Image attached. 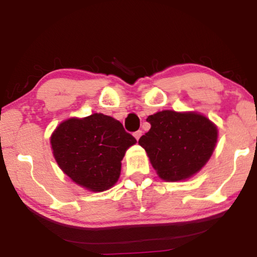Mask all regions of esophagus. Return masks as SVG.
I'll list each match as a JSON object with an SVG mask.
<instances>
[{"label":"esophagus","mask_w":257,"mask_h":257,"mask_svg":"<svg viewBox=\"0 0 257 257\" xmlns=\"http://www.w3.org/2000/svg\"><path fill=\"white\" fill-rule=\"evenodd\" d=\"M142 135H143V131H140V130H138V131H136L135 133H133V136H135V138L137 140H139V138L142 137Z\"/></svg>","instance_id":"esophagus-1"}]
</instances>
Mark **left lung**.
I'll list each match as a JSON object with an SVG mask.
<instances>
[{"instance_id":"left-lung-1","label":"left lung","mask_w":257,"mask_h":257,"mask_svg":"<svg viewBox=\"0 0 257 257\" xmlns=\"http://www.w3.org/2000/svg\"><path fill=\"white\" fill-rule=\"evenodd\" d=\"M150 131L139 139L157 174L180 181L205 166L217 142L216 126L196 112L165 110L149 115Z\"/></svg>"}]
</instances>
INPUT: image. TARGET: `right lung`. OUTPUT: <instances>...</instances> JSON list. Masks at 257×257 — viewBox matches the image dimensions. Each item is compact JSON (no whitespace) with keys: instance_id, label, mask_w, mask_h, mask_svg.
Returning a JSON list of instances; mask_svg holds the SVG:
<instances>
[{"instance_id":"add662e5","label":"right lung","mask_w":257,"mask_h":257,"mask_svg":"<svg viewBox=\"0 0 257 257\" xmlns=\"http://www.w3.org/2000/svg\"><path fill=\"white\" fill-rule=\"evenodd\" d=\"M136 143L120 121L103 113L64 120L50 138L59 168L91 192H104L114 186L126 150Z\"/></svg>"}]
</instances>
